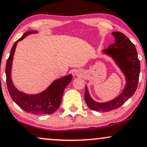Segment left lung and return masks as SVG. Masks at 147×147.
Segmentation results:
<instances>
[{
  "mask_svg": "<svg viewBox=\"0 0 147 147\" xmlns=\"http://www.w3.org/2000/svg\"><path fill=\"white\" fill-rule=\"evenodd\" d=\"M115 43L102 50V53L110 57L125 76L126 85L122 92L115 98L106 102H97L90 96L86 86L85 101L90 109L102 112H109L120 107L136 92L140 72V63L137 50L133 43L124 34L112 32Z\"/></svg>",
  "mask_w": 147,
  "mask_h": 147,
  "instance_id": "left-lung-1",
  "label": "left lung"
}]
</instances>
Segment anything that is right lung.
<instances>
[{"label":"right lung","mask_w":147,"mask_h":147,"mask_svg":"<svg viewBox=\"0 0 147 147\" xmlns=\"http://www.w3.org/2000/svg\"><path fill=\"white\" fill-rule=\"evenodd\" d=\"M37 33L36 30L26 32L13 45L6 63L7 86L12 100L25 112L34 115L52 114L59 107L63 91L72 79L71 74L56 79L45 90L37 94H27L18 90L13 84L11 77L12 61L18 42L31 34Z\"/></svg>","instance_id":"obj_1"}]
</instances>
